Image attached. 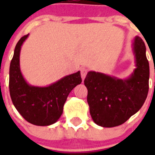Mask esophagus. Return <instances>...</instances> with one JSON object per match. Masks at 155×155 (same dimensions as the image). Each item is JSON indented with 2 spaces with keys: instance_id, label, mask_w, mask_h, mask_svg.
<instances>
[{
  "instance_id": "esophagus-1",
  "label": "esophagus",
  "mask_w": 155,
  "mask_h": 155,
  "mask_svg": "<svg viewBox=\"0 0 155 155\" xmlns=\"http://www.w3.org/2000/svg\"><path fill=\"white\" fill-rule=\"evenodd\" d=\"M87 71H88V70L86 68H82L81 69V78L83 80H84V78H85L86 75L87 74Z\"/></svg>"
}]
</instances>
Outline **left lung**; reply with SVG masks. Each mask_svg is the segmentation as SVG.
Returning <instances> with one entry per match:
<instances>
[{"label":"left lung","mask_w":155,"mask_h":155,"mask_svg":"<svg viewBox=\"0 0 155 155\" xmlns=\"http://www.w3.org/2000/svg\"><path fill=\"white\" fill-rule=\"evenodd\" d=\"M136 68L127 79L89 71L84 79L87 101L93 121L102 127L124 124L137 113L147 98L150 69L143 39L136 36L133 43Z\"/></svg>","instance_id":"obj_1"}]
</instances>
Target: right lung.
I'll return each instance as SVG.
<instances>
[{"label":"right lung","mask_w":155,"mask_h":155,"mask_svg":"<svg viewBox=\"0 0 155 155\" xmlns=\"http://www.w3.org/2000/svg\"><path fill=\"white\" fill-rule=\"evenodd\" d=\"M28 35L16 44L9 71V91L15 107L28 123L36 126L55 124L63 113L64 105L74 87L81 83L80 71L64 77L47 87L31 86L21 73V46Z\"/></svg>","instance_id":"add662e5"}]
</instances>
